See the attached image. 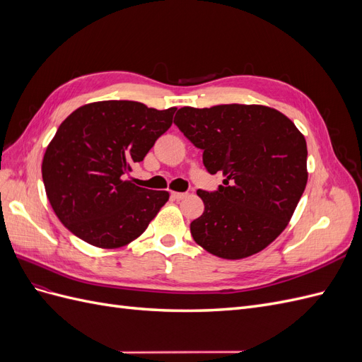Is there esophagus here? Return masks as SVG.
I'll list each match as a JSON object with an SVG mask.
<instances>
[{"instance_id":"obj_1","label":"esophagus","mask_w":362,"mask_h":362,"mask_svg":"<svg viewBox=\"0 0 362 362\" xmlns=\"http://www.w3.org/2000/svg\"><path fill=\"white\" fill-rule=\"evenodd\" d=\"M170 196L173 199H177V201H181V199H184V198H187L189 196V193H181V192H172L170 193Z\"/></svg>"}]
</instances>
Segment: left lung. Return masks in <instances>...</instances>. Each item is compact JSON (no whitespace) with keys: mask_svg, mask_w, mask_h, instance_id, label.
Here are the masks:
<instances>
[{"mask_svg":"<svg viewBox=\"0 0 362 362\" xmlns=\"http://www.w3.org/2000/svg\"><path fill=\"white\" fill-rule=\"evenodd\" d=\"M175 125L222 172L216 192L198 190L205 210L190 223L196 243L225 259L267 247L286 226L308 181L306 141L291 120L266 105L182 107Z\"/></svg>","mask_w":362,"mask_h":362,"instance_id":"8db88e82","label":"left lung"}]
</instances>
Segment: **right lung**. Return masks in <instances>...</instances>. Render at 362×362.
I'll use <instances>...</instances> for the list:
<instances>
[{"mask_svg": "<svg viewBox=\"0 0 362 362\" xmlns=\"http://www.w3.org/2000/svg\"><path fill=\"white\" fill-rule=\"evenodd\" d=\"M175 110L100 101L63 120L43 156L42 178L54 213L74 235L115 249L144 234L169 193L125 177L170 128Z\"/></svg>", "mask_w": 362, "mask_h": 362, "instance_id": "add662e5", "label": "right lung"}]
</instances>
